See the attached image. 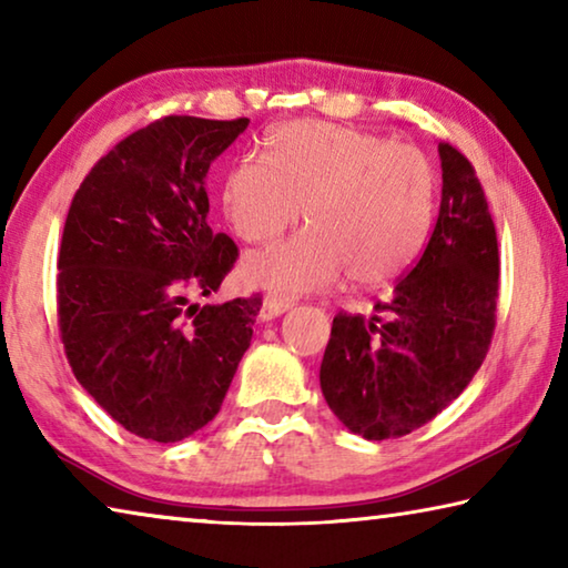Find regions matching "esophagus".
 Segmentation results:
<instances>
[{
  "label": "esophagus",
  "instance_id": "34e87169",
  "mask_svg": "<svg viewBox=\"0 0 568 568\" xmlns=\"http://www.w3.org/2000/svg\"><path fill=\"white\" fill-rule=\"evenodd\" d=\"M291 301L287 297H277V295H265L263 297V307H261V318L263 321H273L277 315H283L285 311H291Z\"/></svg>",
  "mask_w": 568,
  "mask_h": 568
}]
</instances>
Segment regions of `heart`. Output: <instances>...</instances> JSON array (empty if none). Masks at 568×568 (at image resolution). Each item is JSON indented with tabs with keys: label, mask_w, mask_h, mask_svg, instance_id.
<instances>
[{
	"label": "heart",
	"mask_w": 568,
	"mask_h": 568,
	"mask_svg": "<svg viewBox=\"0 0 568 568\" xmlns=\"http://www.w3.org/2000/svg\"><path fill=\"white\" fill-rule=\"evenodd\" d=\"M265 160L245 155L223 182V213L247 243L281 235L301 217L305 233L255 250L243 277L291 297L328 287L343 271L381 285L406 271L426 240L436 178L428 158L381 134L323 122H291L267 140Z\"/></svg>",
	"instance_id": "heart-1"
}]
</instances>
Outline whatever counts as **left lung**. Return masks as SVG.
Returning <instances> with one entry per match:
<instances>
[{
	"label": "left lung",
	"mask_w": 568,
	"mask_h": 568,
	"mask_svg": "<svg viewBox=\"0 0 568 568\" xmlns=\"http://www.w3.org/2000/svg\"><path fill=\"white\" fill-rule=\"evenodd\" d=\"M444 187L418 263L376 303L381 315L333 318L321 390L351 434L406 436L436 418L476 376L498 303L496 227L476 170L438 145Z\"/></svg>",
	"instance_id": "obj_1"
}]
</instances>
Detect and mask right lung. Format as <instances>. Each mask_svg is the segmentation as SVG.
Returning a JSON list of instances; mask_svg holds the SVG:
<instances>
[{
    "label": "right lung",
    "instance_id": "right-lung-1",
    "mask_svg": "<svg viewBox=\"0 0 568 568\" xmlns=\"http://www.w3.org/2000/svg\"><path fill=\"white\" fill-rule=\"evenodd\" d=\"M170 114L114 145L74 192L57 313L82 388L130 430L175 444L217 416L261 297L215 293L237 245L207 225V170L247 128Z\"/></svg>",
    "mask_w": 568,
    "mask_h": 568
}]
</instances>
